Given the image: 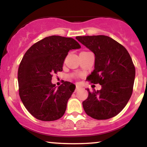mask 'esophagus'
<instances>
[{
  "mask_svg": "<svg viewBox=\"0 0 147 147\" xmlns=\"http://www.w3.org/2000/svg\"><path fill=\"white\" fill-rule=\"evenodd\" d=\"M81 87H80V86H78V85H76V92H77V91H78V90H80L81 89Z\"/></svg>",
  "mask_w": 147,
  "mask_h": 147,
  "instance_id": "1",
  "label": "esophagus"
}]
</instances>
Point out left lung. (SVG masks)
Masks as SVG:
<instances>
[{"mask_svg": "<svg viewBox=\"0 0 147 147\" xmlns=\"http://www.w3.org/2000/svg\"><path fill=\"white\" fill-rule=\"evenodd\" d=\"M76 39L95 55L94 69L87 78L100 84V90L88 92L82 102L86 113L97 120L117 115L127 104L132 93L135 67L126 48L105 35L78 36Z\"/></svg>", "mask_w": 147, "mask_h": 147, "instance_id": "left-lung-1", "label": "left lung"}]
</instances>
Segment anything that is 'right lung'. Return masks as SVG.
Masks as SVG:
<instances>
[{
    "label": "right lung",
    "instance_id": "obj_1",
    "mask_svg": "<svg viewBox=\"0 0 147 147\" xmlns=\"http://www.w3.org/2000/svg\"><path fill=\"white\" fill-rule=\"evenodd\" d=\"M81 48L75 39L52 35L37 42L24 55L18 70L19 96L29 113L42 121H53L65 113L76 86L64 82L57 88L52 74L62 71L69 50Z\"/></svg>",
    "mask_w": 147,
    "mask_h": 147
}]
</instances>
